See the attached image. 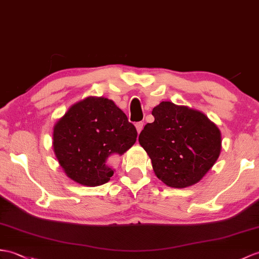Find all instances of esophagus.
Segmentation results:
<instances>
[{"instance_id":"obj_1","label":"esophagus","mask_w":259,"mask_h":259,"mask_svg":"<svg viewBox=\"0 0 259 259\" xmlns=\"http://www.w3.org/2000/svg\"><path fill=\"white\" fill-rule=\"evenodd\" d=\"M143 122L142 121H139V122H137L136 123V128H137V131H138V134H140L141 132V130L143 129Z\"/></svg>"}]
</instances>
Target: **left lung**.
<instances>
[{"label":"left lung","instance_id":"8db88e82","mask_svg":"<svg viewBox=\"0 0 259 259\" xmlns=\"http://www.w3.org/2000/svg\"><path fill=\"white\" fill-rule=\"evenodd\" d=\"M154 121L147 123L139 142L152 161L157 177L171 188L193 185L219 159V128L202 112L162 101L153 108Z\"/></svg>","mask_w":259,"mask_h":259}]
</instances>
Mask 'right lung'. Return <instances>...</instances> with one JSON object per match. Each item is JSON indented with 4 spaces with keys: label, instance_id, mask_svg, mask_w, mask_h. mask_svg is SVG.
Wrapping results in <instances>:
<instances>
[{
    "label": "right lung",
    "instance_id": "1",
    "mask_svg": "<svg viewBox=\"0 0 259 259\" xmlns=\"http://www.w3.org/2000/svg\"><path fill=\"white\" fill-rule=\"evenodd\" d=\"M137 140L135 125L115 102L88 97L71 106L54 127L53 146L59 164L77 183L98 186L109 181V160Z\"/></svg>",
    "mask_w": 259,
    "mask_h": 259
}]
</instances>
